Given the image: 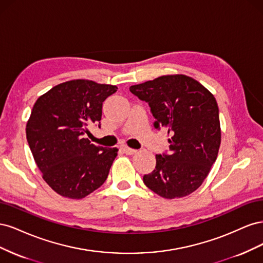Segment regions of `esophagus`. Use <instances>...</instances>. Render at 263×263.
Segmentation results:
<instances>
[{"instance_id": "34e87169", "label": "esophagus", "mask_w": 263, "mask_h": 263, "mask_svg": "<svg viewBox=\"0 0 263 263\" xmlns=\"http://www.w3.org/2000/svg\"><path fill=\"white\" fill-rule=\"evenodd\" d=\"M121 149L124 151V153H125L126 155H134V154L137 153V150L129 148L127 145H122V146H121Z\"/></svg>"}]
</instances>
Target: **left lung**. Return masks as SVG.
<instances>
[{"instance_id":"left-lung-1","label":"left lung","mask_w":263,"mask_h":263,"mask_svg":"<svg viewBox=\"0 0 263 263\" xmlns=\"http://www.w3.org/2000/svg\"><path fill=\"white\" fill-rule=\"evenodd\" d=\"M129 90L149 104L155 128L170 136L169 154L156 155L155 170L144 176L146 186L168 200L193 193L209 176L220 146L214 95L184 74L162 76Z\"/></svg>"}]
</instances>
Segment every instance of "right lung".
I'll list each match as a JSON object with an SVG mask.
<instances>
[{"mask_svg":"<svg viewBox=\"0 0 263 263\" xmlns=\"http://www.w3.org/2000/svg\"><path fill=\"white\" fill-rule=\"evenodd\" d=\"M116 85L78 79L41 95L26 124V138L43 179L55 193L80 200L107 179L117 148L91 144L89 127L100 125L102 105Z\"/></svg>","mask_w":263,"mask_h":263,"instance_id":"add662e5","label":"right lung"}]
</instances>
